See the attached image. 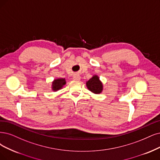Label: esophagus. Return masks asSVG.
<instances>
[{"label":"esophagus","mask_w":160,"mask_h":160,"mask_svg":"<svg viewBox=\"0 0 160 160\" xmlns=\"http://www.w3.org/2000/svg\"><path fill=\"white\" fill-rule=\"evenodd\" d=\"M81 78V77L80 76L79 74H75L74 76H73V80H80Z\"/></svg>","instance_id":"1"}]
</instances>
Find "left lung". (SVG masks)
I'll list each match as a JSON object with an SVG mask.
<instances>
[{
    "mask_svg": "<svg viewBox=\"0 0 160 160\" xmlns=\"http://www.w3.org/2000/svg\"><path fill=\"white\" fill-rule=\"evenodd\" d=\"M86 87L88 90L95 94H99L103 92V85L96 74L93 75L92 78L86 82Z\"/></svg>",
    "mask_w": 160,
    "mask_h": 160,
    "instance_id": "8db88e82",
    "label": "left lung"
}]
</instances>
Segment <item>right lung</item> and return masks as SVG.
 <instances>
[{"instance_id":"obj_1","label":"right lung","mask_w":160,"mask_h":160,"mask_svg":"<svg viewBox=\"0 0 160 160\" xmlns=\"http://www.w3.org/2000/svg\"><path fill=\"white\" fill-rule=\"evenodd\" d=\"M67 82L65 78H57L52 82L51 90L53 92H57L59 90H61L63 86L66 84Z\"/></svg>"}]
</instances>
